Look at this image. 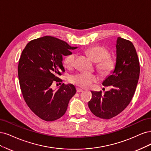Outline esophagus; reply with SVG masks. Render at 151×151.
Segmentation results:
<instances>
[{
    "instance_id": "obj_1",
    "label": "esophagus",
    "mask_w": 151,
    "mask_h": 151,
    "mask_svg": "<svg viewBox=\"0 0 151 151\" xmlns=\"http://www.w3.org/2000/svg\"><path fill=\"white\" fill-rule=\"evenodd\" d=\"M76 91L78 92V93H80V92L83 91V90L80 88H76Z\"/></svg>"
}]
</instances>
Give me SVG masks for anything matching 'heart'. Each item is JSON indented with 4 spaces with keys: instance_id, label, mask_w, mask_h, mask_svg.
<instances>
[{
    "instance_id": "obj_1",
    "label": "heart",
    "mask_w": 151,
    "mask_h": 151,
    "mask_svg": "<svg viewBox=\"0 0 151 151\" xmlns=\"http://www.w3.org/2000/svg\"><path fill=\"white\" fill-rule=\"evenodd\" d=\"M91 60L97 63L96 69L103 76L109 75L114 70L116 64V60L112 56L109 55V51L103 46H95L85 51ZM76 55L73 53L66 56L64 60V66L67 68H71L75 65ZM99 80V77L95 74L78 73L73 75L70 78L72 83L81 88H88L93 83Z\"/></svg>"
}]
</instances>
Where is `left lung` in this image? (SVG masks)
<instances>
[{
    "label": "left lung",
    "mask_w": 151,
    "mask_h": 151,
    "mask_svg": "<svg viewBox=\"0 0 151 151\" xmlns=\"http://www.w3.org/2000/svg\"><path fill=\"white\" fill-rule=\"evenodd\" d=\"M139 74V58L132 42L117 37L115 68L102 83L110 90L104 95L101 91H91L92 98L88 106L91 112L103 119H111L122 112L132 99Z\"/></svg>",
    "instance_id": "1"
}]
</instances>
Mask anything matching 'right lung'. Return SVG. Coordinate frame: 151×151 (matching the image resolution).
I'll list each match as a JSON object with an SVG mask.
<instances>
[{"label": "right lung", "mask_w": 151, "mask_h": 151, "mask_svg": "<svg viewBox=\"0 0 151 151\" xmlns=\"http://www.w3.org/2000/svg\"><path fill=\"white\" fill-rule=\"evenodd\" d=\"M76 48L56 37L44 36L28 42L22 52L18 76L22 96L29 109L44 120L61 118L76 93L72 84L63 83L57 90H52V85L62 81L58 76L65 72L63 56Z\"/></svg>", "instance_id": "1"}]
</instances>
